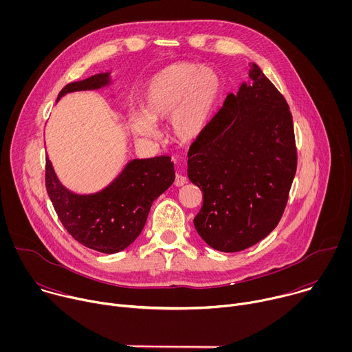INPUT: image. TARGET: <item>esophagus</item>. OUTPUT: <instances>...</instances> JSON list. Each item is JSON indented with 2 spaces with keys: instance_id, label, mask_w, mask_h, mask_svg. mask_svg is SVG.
Wrapping results in <instances>:
<instances>
[{
  "instance_id": "esophagus-1",
  "label": "esophagus",
  "mask_w": 352,
  "mask_h": 352,
  "mask_svg": "<svg viewBox=\"0 0 352 352\" xmlns=\"http://www.w3.org/2000/svg\"><path fill=\"white\" fill-rule=\"evenodd\" d=\"M186 184V177L182 175V174H177L175 175V181H174V185L175 186H182Z\"/></svg>"
}]
</instances>
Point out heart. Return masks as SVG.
<instances>
[{"label":"heart","instance_id":"1","mask_svg":"<svg viewBox=\"0 0 352 352\" xmlns=\"http://www.w3.org/2000/svg\"><path fill=\"white\" fill-rule=\"evenodd\" d=\"M221 94V79L209 67L171 64L150 78L140 96L142 114H131V132L144 140L160 138L157 122L168 119L174 140L190 143L206 129Z\"/></svg>","mask_w":352,"mask_h":352}]
</instances>
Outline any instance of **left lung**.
<instances>
[{
  "instance_id": "left-lung-1",
  "label": "left lung",
  "mask_w": 352,
  "mask_h": 352,
  "mask_svg": "<svg viewBox=\"0 0 352 352\" xmlns=\"http://www.w3.org/2000/svg\"><path fill=\"white\" fill-rule=\"evenodd\" d=\"M188 157V178L204 192L193 226L209 246L239 252L276 228L296 171L294 125L284 97L255 63Z\"/></svg>"
}]
</instances>
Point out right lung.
I'll list each match as a JSON object with an SVG mask.
<instances>
[{"instance_id":"add662e5","label":"right lung","mask_w":352,"mask_h":352,"mask_svg":"<svg viewBox=\"0 0 352 352\" xmlns=\"http://www.w3.org/2000/svg\"><path fill=\"white\" fill-rule=\"evenodd\" d=\"M111 71L67 85L57 102L75 91L107 89ZM114 97V94L111 96ZM175 179L168 156L132 159L103 189L79 193L68 189L45 157V188L65 230L82 245L102 254H118L142 232L150 208Z\"/></svg>"}]
</instances>
